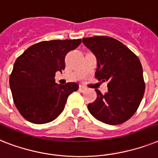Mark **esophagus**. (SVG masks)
Returning <instances> with one entry per match:
<instances>
[{"label": "esophagus", "mask_w": 158, "mask_h": 158, "mask_svg": "<svg viewBox=\"0 0 158 158\" xmlns=\"http://www.w3.org/2000/svg\"><path fill=\"white\" fill-rule=\"evenodd\" d=\"M79 90L81 92L85 91V90H86V87L84 86V85H80V86H79Z\"/></svg>", "instance_id": "34e87169"}]
</instances>
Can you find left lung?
<instances>
[{
    "mask_svg": "<svg viewBox=\"0 0 158 158\" xmlns=\"http://www.w3.org/2000/svg\"><path fill=\"white\" fill-rule=\"evenodd\" d=\"M97 58L95 77L108 81V91L95 89L97 99L88 104L94 117L108 125L129 120L138 109L145 90L143 69L139 58L121 41L110 36L82 39Z\"/></svg>",
    "mask_w": 158,
    "mask_h": 158,
    "instance_id": "1",
    "label": "left lung"
}]
</instances>
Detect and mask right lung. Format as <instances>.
<instances>
[{
  "label": "right lung",
  "instance_id": "add662e5",
  "mask_svg": "<svg viewBox=\"0 0 158 158\" xmlns=\"http://www.w3.org/2000/svg\"><path fill=\"white\" fill-rule=\"evenodd\" d=\"M81 39L41 41L19 56L10 76L16 108L28 122L45 124L64 111L68 97L78 89L77 83L58 85L55 73L65 69V55L75 50Z\"/></svg>",
  "mask_w": 158,
  "mask_h": 158
}]
</instances>
